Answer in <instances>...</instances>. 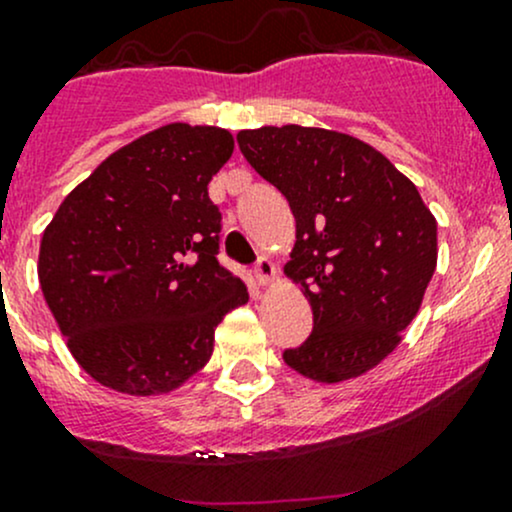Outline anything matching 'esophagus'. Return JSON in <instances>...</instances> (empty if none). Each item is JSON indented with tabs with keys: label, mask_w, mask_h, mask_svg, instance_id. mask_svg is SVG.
Instances as JSON below:
<instances>
[{
	"label": "esophagus",
	"mask_w": 512,
	"mask_h": 512,
	"mask_svg": "<svg viewBox=\"0 0 512 512\" xmlns=\"http://www.w3.org/2000/svg\"><path fill=\"white\" fill-rule=\"evenodd\" d=\"M256 280L261 285H271L273 280H276V276H278V268L273 266V261L268 256H261L258 258V263H256Z\"/></svg>",
	"instance_id": "1"
}]
</instances>
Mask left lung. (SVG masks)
<instances>
[{
    "instance_id": "8db88e82",
    "label": "left lung",
    "mask_w": 512,
    "mask_h": 512,
    "mask_svg": "<svg viewBox=\"0 0 512 512\" xmlns=\"http://www.w3.org/2000/svg\"><path fill=\"white\" fill-rule=\"evenodd\" d=\"M236 141L295 217L285 276L315 327L283 361L315 383L364 376L420 312L437 268V219L408 175L356 136L285 124L239 131Z\"/></svg>"
}]
</instances>
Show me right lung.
<instances>
[{"label":"right lung","instance_id":"right-lung-1","mask_svg":"<svg viewBox=\"0 0 512 512\" xmlns=\"http://www.w3.org/2000/svg\"><path fill=\"white\" fill-rule=\"evenodd\" d=\"M232 153L219 126H158L104 158L43 229V298L100 386L173 393L210 361L224 315L249 302L217 261L222 214L207 195Z\"/></svg>","mask_w":512,"mask_h":512}]
</instances>
